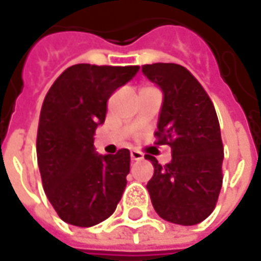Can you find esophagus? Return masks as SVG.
Segmentation results:
<instances>
[{"label": "esophagus", "instance_id": "1", "mask_svg": "<svg viewBox=\"0 0 261 261\" xmlns=\"http://www.w3.org/2000/svg\"><path fill=\"white\" fill-rule=\"evenodd\" d=\"M130 158H132V161H141V160H144V155L138 151H130Z\"/></svg>", "mask_w": 261, "mask_h": 261}]
</instances>
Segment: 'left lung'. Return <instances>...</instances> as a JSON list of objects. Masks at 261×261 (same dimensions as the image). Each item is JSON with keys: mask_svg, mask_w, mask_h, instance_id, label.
I'll use <instances>...</instances> for the list:
<instances>
[{"mask_svg": "<svg viewBox=\"0 0 261 261\" xmlns=\"http://www.w3.org/2000/svg\"><path fill=\"white\" fill-rule=\"evenodd\" d=\"M164 93L156 145L171 146V161L154 166L146 189L155 212L168 222L195 225L215 209L222 187L224 145L212 100L189 69L177 64L142 65Z\"/></svg>", "mask_w": 261, "mask_h": 261, "instance_id": "left-lung-1", "label": "left lung"}]
</instances>
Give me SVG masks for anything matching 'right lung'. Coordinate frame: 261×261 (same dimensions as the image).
Returning a JSON list of instances; mask_svg holds the SVG:
<instances>
[{
  "label": "right lung",
  "mask_w": 261,
  "mask_h": 261,
  "mask_svg": "<svg viewBox=\"0 0 261 261\" xmlns=\"http://www.w3.org/2000/svg\"><path fill=\"white\" fill-rule=\"evenodd\" d=\"M139 71L138 65L76 64L46 94L37 127V164L45 193L62 221L93 226L115 212L129 174V149L115 155L94 151L107 100Z\"/></svg>",
  "instance_id": "obj_1"
}]
</instances>
